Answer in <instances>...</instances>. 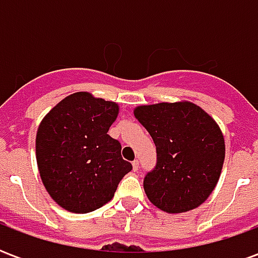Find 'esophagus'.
Instances as JSON below:
<instances>
[{
    "instance_id": "obj_1",
    "label": "esophagus",
    "mask_w": 258,
    "mask_h": 258,
    "mask_svg": "<svg viewBox=\"0 0 258 258\" xmlns=\"http://www.w3.org/2000/svg\"><path fill=\"white\" fill-rule=\"evenodd\" d=\"M138 166H140V162H138V160H134V162H133V168H134V171L138 170Z\"/></svg>"
}]
</instances>
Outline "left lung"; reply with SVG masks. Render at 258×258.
Returning <instances> with one entry per match:
<instances>
[{
    "mask_svg": "<svg viewBox=\"0 0 258 258\" xmlns=\"http://www.w3.org/2000/svg\"><path fill=\"white\" fill-rule=\"evenodd\" d=\"M156 145V167L144 189L157 209L177 214L199 207L216 188L225 159L218 124L192 102H162L134 109Z\"/></svg>",
    "mask_w": 258,
    "mask_h": 258,
    "instance_id": "obj_1",
    "label": "left lung"
}]
</instances>
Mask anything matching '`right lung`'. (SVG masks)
Returning a JSON list of instances; mask_svg holds the SVG:
<instances>
[{
	"instance_id": "1",
	"label": "right lung",
	"mask_w": 258,
	"mask_h": 258,
	"mask_svg": "<svg viewBox=\"0 0 258 258\" xmlns=\"http://www.w3.org/2000/svg\"><path fill=\"white\" fill-rule=\"evenodd\" d=\"M116 102L76 92L52 107L38 125L36 157L45 189L62 209L90 213L110 202L133 170L121 145L107 134Z\"/></svg>"
}]
</instances>
